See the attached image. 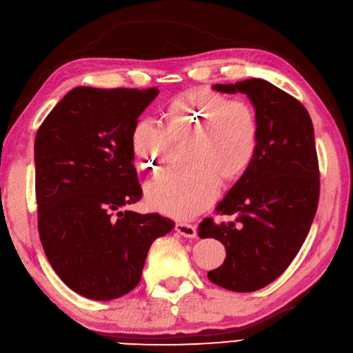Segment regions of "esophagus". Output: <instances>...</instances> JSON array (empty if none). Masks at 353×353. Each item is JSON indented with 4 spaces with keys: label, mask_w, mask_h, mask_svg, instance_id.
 Masks as SVG:
<instances>
[{
    "label": "esophagus",
    "mask_w": 353,
    "mask_h": 353,
    "mask_svg": "<svg viewBox=\"0 0 353 353\" xmlns=\"http://www.w3.org/2000/svg\"><path fill=\"white\" fill-rule=\"evenodd\" d=\"M175 230L184 237H195L196 236V227L192 224H187V222H176Z\"/></svg>",
    "instance_id": "obj_1"
}]
</instances>
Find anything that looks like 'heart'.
I'll use <instances>...</instances> for the list:
<instances>
[{
    "label": "heart",
    "instance_id": "b5f03b06",
    "mask_svg": "<svg viewBox=\"0 0 353 353\" xmlns=\"http://www.w3.org/2000/svg\"><path fill=\"white\" fill-rule=\"evenodd\" d=\"M163 126L141 117L129 132L131 152L139 166L157 172L170 145L185 140V168L158 176L149 185L154 208L175 218H190L212 203L221 183L241 178L259 149V117L248 100L228 99L201 88L183 92L166 103Z\"/></svg>",
    "mask_w": 353,
    "mask_h": 353
}]
</instances>
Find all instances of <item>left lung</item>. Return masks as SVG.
Masks as SVG:
<instances>
[{"instance_id":"1","label":"left lung","mask_w":353,"mask_h":353,"mask_svg":"<svg viewBox=\"0 0 353 353\" xmlns=\"http://www.w3.org/2000/svg\"><path fill=\"white\" fill-rule=\"evenodd\" d=\"M219 92H242L259 117V149L251 166L216 207L233 222H201L199 237L225 247V261L208 279L234 292L270 285L290 267L317 212L320 170L314 126L306 108L263 79L216 83Z\"/></svg>"}]
</instances>
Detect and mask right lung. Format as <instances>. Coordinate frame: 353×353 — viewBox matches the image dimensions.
<instances>
[{
    "label": "right lung",
    "mask_w": 353,
    "mask_h": 353,
    "mask_svg": "<svg viewBox=\"0 0 353 353\" xmlns=\"http://www.w3.org/2000/svg\"><path fill=\"white\" fill-rule=\"evenodd\" d=\"M157 88L67 92L34 139L38 230L46 256L68 288L112 300L139 285L148 251L175 222L121 212L143 192L129 132Z\"/></svg>",
    "instance_id": "obj_1"
}]
</instances>
